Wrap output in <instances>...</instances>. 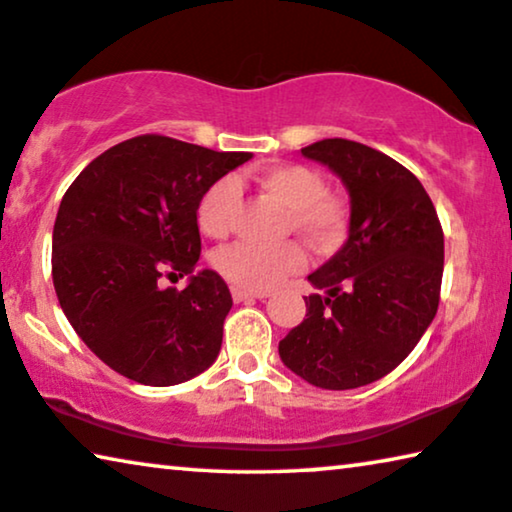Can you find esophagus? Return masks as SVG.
<instances>
[{
    "label": "esophagus",
    "mask_w": 512,
    "mask_h": 512,
    "mask_svg": "<svg viewBox=\"0 0 512 512\" xmlns=\"http://www.w3.org/2000/svg\"><path fill=\"white\" fill-rule=\"evenodd\" d=\"M232 296H234V301L236 303H241V301H264V299H269V292H248V289H241V287H232Z\"/></svg>",
    "instance_id": "1"
}]
</instances>
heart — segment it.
Segmentation results:
<instances>
[{
    "label": "heart",
    "instance_id": "b5f03b06",
    "mask_svg": "<svg viewBox=\"0 0 512 512\" xmlns=\"http://www.w3.org/2000/svg\"><path fill=\"white\" fill-rule=\"evenodd\" d=\"M259 188L289 209V227L319 248H335L347 234V207L340 197L326 193V181L317 170L299 163H285L264 170L257 177ZM239 204V183L220 179L204 193L197 220L209 236L230 234ZM308 255L296 241L280 246L236 243L218 257V266L227 280L246 289L278 287L299 273Z\"/></svg>",
    "mask_w": 512,
    "mask_h": 512
}]
</instances>
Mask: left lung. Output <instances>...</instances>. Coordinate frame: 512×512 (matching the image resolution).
Here are the masks:
<instances>
[{"label": "left lung", "instance_id": "obj_1", "mask_svg": "<svg viewBox=\"0 0 512 512\" xmlns=\"http://www.w3.org/2000/svg\"><path fill=\"white\" fill-rule=\"evenodd\" d=\"M301 154L338 174L349 236L308 280L305 319L280 340L282 363L326 391L381 379L411 354L439 308L444 232L423 183L361 142L319 140Z\"/></svg>", "mask_w": 512, "mask_h": 512}]
</instances>
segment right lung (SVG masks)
<instances>
[{
    "instance_id": "add662e5",
    "label": "right lung",
    "mask_w": 512,
    "mask_h": 512,
    "mask_svg": "<svg viewBox=\"0 0 512 512\" xmlns=\"http://www.w3.org/2000/svg\"><path fill=\"white\" fill-rule=\"evenodd\" d=\"M165 135L114 144L78 174L52 232V282L80 340L114 372L174 386L216 361L232 294L197 269V209L220 177L250 160ZM165 270L190 275L160 290Z\"/></svg>"
}]
</instances>
